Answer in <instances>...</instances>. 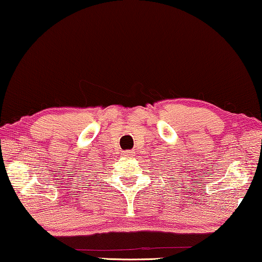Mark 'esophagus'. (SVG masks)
<instances>
[{"mask_svg":"<svg viewBox=\"0 0 262 262\" xmlns=\"http://www.w3.org/2000/svg\"><path fill=\"white\" fill-rule=\"evenodd\" d=\"M122 156H124V158H134L135 151L134 150H123Z\"/></svg>","mask_w":262,"mask_h":262,"instance_id":"esophagus-1","label":"esophagus"}]
</instances>
